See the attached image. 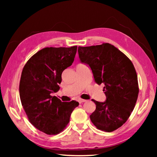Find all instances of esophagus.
<instances>
[{
	"mask_svg": "<svg viewBox=\"0 0 157 157\" xmlns=\"http://www.w3.org/2000/svg\"><path fill=\"white\" fill-rule=\"evenodd\" d=\"M86 99H78V102H79L80 103H84V102H86Z\"/></svg>",
	"mask_w": 157,
	"mask_h": 157,
	"instance_id": "esophagus-1",
	"label": "esophagus"
}]
</instances>
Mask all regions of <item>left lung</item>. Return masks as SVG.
Returning a JSON list of instances; mask_svg holds the SVG:
<instances>
[{"label":"left lung","instance_id":"left-lung-1","mask_svg":"<svg viewBox=\"0 0 157 157\" xmlns=\"http://www.w3.org/2000/svg\"><path fill=\"white\" fill-rule=\"evenodd\" d=\"M82 63L89 65L94 80L105 84V102L94 99L96 108L90 120L98 129L111 132L122 126L130 117L138 97L139 86L135 67L131 60L109 43L78 46Z\"/></svg>","mask_w":157,"mask_h":157}]
</instances>
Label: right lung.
Instances as JSON below:
<instances>
[{
	"mask_svg": "<svg viewBox=\"0 0 157 157\" xmlns=\"http://www.w3.org/2000/svg\"><path fill=\"white\" fill-rule=\"evenodd\" d=\"M77 46L46 47L27 61L20 82L21 105L31 124L48 135H56L68 124L78 101L61 102L51 93L59 90L63 71L72 65Z\"/></svg>",
	"mask_w": 157,
	"mask_h": 157,
	"instance_id": "1",
	"label": "right lung"
}]
</instances>
